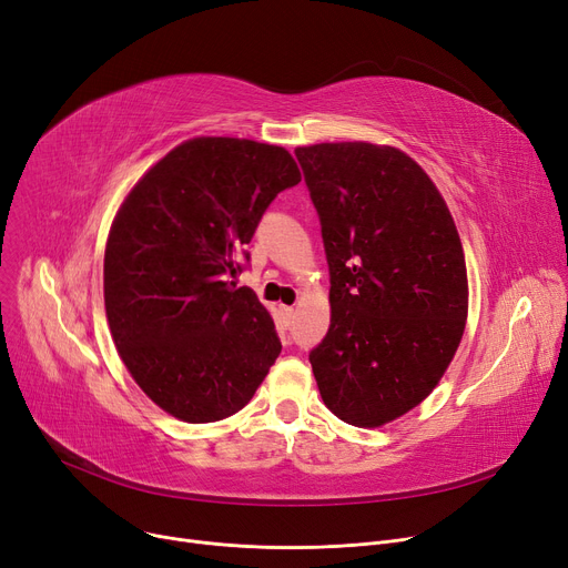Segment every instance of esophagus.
Segmentation results:
<instances>
[{"mask_svg": "<svg viewBox=\"0 0 568 568\" xmlns=\"http://www.w3.org/2000/svg\"><path fill=\"white\" fill-rule=\"evenodd\" d=\"M281 315H283L285 326H290V324H292V320H294V315H296V311H294L292 306H281Z\"/></svg>", "mask_w": 568, "mask_h": 568, "instance_id": "esophagus-1", "label": "esophagus"}]
</instances>
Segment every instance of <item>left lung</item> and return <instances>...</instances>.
<instances>
[{
    "label": "left lung",
    "instance_id": "8db88e82",
    "mask_svg": "<svg viewBox=\"0 0 568 568\" xmlns=\"http://www.w3.org/2000/svg\"><path fill=\"white\" fill-rule=\"evenodd\" d=\"M329 262L332 324L311 352L341 422L379 428L430 396L460 345V234L424 168L389 144L296 146Z\"/></svg>",
    "mask_w": 568,
    "mask_h": 568
}]
</instances>
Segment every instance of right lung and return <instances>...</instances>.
<instances>
[{"label": "right lung", "instance_id": "right-lung-1", "mask_svg": "<svg viewBox=\"0 0 568 568\" xmlns=\"http://www.w3.org/2000/svg\"><path fill=\"white\" fill-rule=\"evenodd\" d=\"M302 182L287 149L202 135L129 191L103 260L110 334L135 384L186 424L242 409L281 354L274 320L242 272L272 200Z\"/></svg>", "mask_w": 568, "mask_h": 568}]
</instances>
